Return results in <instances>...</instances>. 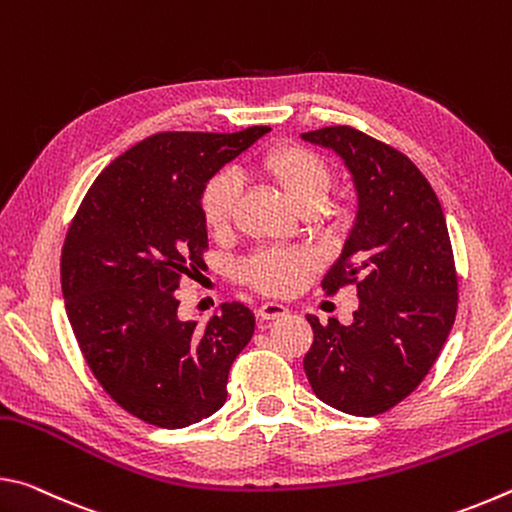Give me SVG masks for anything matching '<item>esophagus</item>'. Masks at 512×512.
Instances as JSON below:
<instances>
[{
  "instance_id": "obj_1",
  "label": "esophagus",
  "mask_w": 512,
  "mask_h": 512,
  "mask_svg": "<svg viewBox=\"0 0 512 512\" xmlns=\"http://www.w3.org/2000/svg\"><path fill=\"white\" fill-rule=\"evenodd\" d=\"M289 314V307L280 305V302H264V305L257 307V316L262 320H277Z\"/></svg>"
}]
</instances>
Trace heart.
Listing matches in <instances>:
<instances>
[{"label":"heart","instance_id":"b5f03b06","mask_svg":"<svg viewBox=\"0 0 512 512\" xmlns=\"http://www.w3.org/2000/svg\"><path fill=\"white\" fill-rule=\"evenodd\" d=\"M262 171L300 214L311 216L325 210L334 173L323 155L298 144H284L266 153ZM239 196L241 180L235 171L223 169L212 176L201 194V210L207 228L212 232L228 230L235 219ZM311 268H314V255L307 250H264L248 259L244 275L259 291L289 293L298 287Z\"/></svg>","mask_w":512,"mask_h":512}]
</instances>
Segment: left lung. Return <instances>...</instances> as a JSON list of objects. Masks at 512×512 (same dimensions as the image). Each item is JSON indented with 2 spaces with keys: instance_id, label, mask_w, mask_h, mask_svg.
<instances>
[{
  "instance_id": "1",
  "label": "left lung",
  "mask_w": 512,
  "mask_h": 512,
  "mask_svg": "<svg viewBox=\"0 0 512 512\" xmlns=\"http://www.w3.org/2000/svg\"><path fill=\"white\" fill-rule=\"evenodd\" d=\"M350 171L357 216L323 289L357 284L350 325L307 316L314 343L305 372L318 400L343 413L379 415L427 377L452 332L458 284L443 207L420 169L350 126L302 133Z\"/></svg>"
}]
</instances>
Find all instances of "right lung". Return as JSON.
Instances as JSON below:
<instances>
[{
    "label": "right lung",
    "mask_w": 512,
    "mask_h": 512,
    "mask_svg": "<svg viewBox=\"0 0 512 512\" xmlns=\"http://www.w3.org/2000/svg\"><path fill=\"white\" fill-rule=\"evenodd\" d=\"M268 131L146 137L99 173L69 225L60 257L69 325L103 391L155 427L219 411L232 361L253 339L255 316L241 302L198 325L178 318L176 289L203 266L207 180Z\"/></svg>",
    "instance_id": "add662e5"
}]
</instances>
